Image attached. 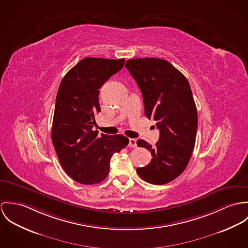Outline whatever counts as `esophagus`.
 Listing matches in <instances>:
<instances>
[{"label": "esophagus", "mask_w": 248, "mask_h": 248, "mask_svg": "<svg viewBox=\"0 0 248 248\" xmlns=\"http://www.w3.org/2000/svg\"><path fill=\"white\" fill-rule=\"evenodd\" d=\"M128 145L130 147H137V140H136V139H129Z\"/></svg>", "instance_id": "obj_1"}]
</instances>
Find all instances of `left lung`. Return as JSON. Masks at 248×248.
<instances>
[{
    "mask_svg": "<svg viewBox=\"0 0 248 248\" xmlns=\"http://www.w3.org/2000/svg\"><path fill=\"white\" fill-rule=\"evenodd\" d=\"M125 67L142 94L144 114L160 131L155 147L143 140L137 145L151 152L152 160L137 168L152 185H165L179 177L188 165L198 127L197 108L187 79L169 62L158 58L131 59Z\"/></svg>",
    "mask_w": 248,
    "mask_h": 248,
    "instance_id": "8db88e82",
    "label": "left lung"
}]
</instances>
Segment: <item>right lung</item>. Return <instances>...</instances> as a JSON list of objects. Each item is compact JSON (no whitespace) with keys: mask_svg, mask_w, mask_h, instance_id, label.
Wrapping results in <instances>:
<instances>
[{"mask_svg":"<svg viewBox=\"0 0 248 248\" xmlns=\"http://www.w3.org/2000/svg\"><path fill=\"white\" fill-rule=\"evenodd\" d=\"M124 59L86 57L62 78L56 97L51 139L66 174L83 185L103 182L110 160L128 142L124 135L108 136L92 130L94 115L101 111L100 88L120 71Z\"/></svg>","mask_w":248,"mask_h":248,"instance_id":"add662e5","label":"right lung"}]
</instances>
